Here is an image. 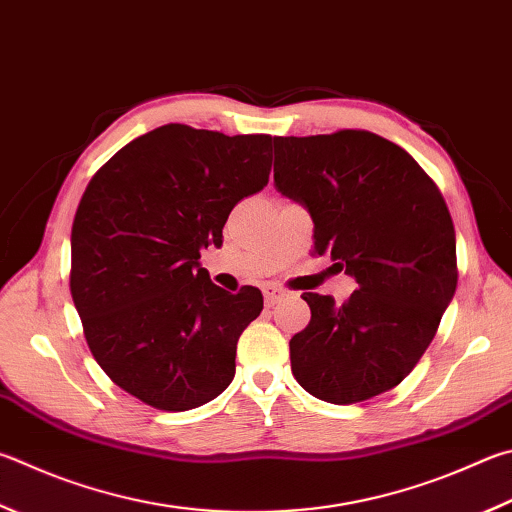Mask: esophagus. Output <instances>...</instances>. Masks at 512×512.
<instances>
[{
	"label": "esophagus",
	"instance_id": "34e87169",
	"mask_svg": "<svg viewBox=\"0 0 512 512\" xmlns=\"http://www.w3.org/2000/svg\"><path fill=\"white\" fill-rule=\"evenodd\" d=\"M284 297H286V291L282 286H277V284L264 286V300H266L268 306H275L277 302H282Z\"/></svg>",
	"mask_w": 512,
	"mask_h": 512
}]
</instances>
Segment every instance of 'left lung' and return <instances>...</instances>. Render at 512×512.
Segmentation results:
<instances>
[{"mask_svg":"<svg viewBox=\"0 0 512 512\" xmlns=\"http://www.w3.org/2000/svg\"><path fill=\"white\" fill-rule=\"evenodd\" d=\"M275 188L309 210L313 253L358 284L342 304L302 295L311 322L288 345L295 380L336 405L396 387L457 291V239L436 183L396 143L340 129L277 136Z\"/></svg>","mask_w":512,"mask_h":512,"instance_id":"left-lung-1","label":"left lung"}]
</instances>
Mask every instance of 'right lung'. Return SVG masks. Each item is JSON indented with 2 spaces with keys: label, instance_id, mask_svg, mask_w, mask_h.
I'll use <instances>...</instances> for the list:
<instances>
[{
  "label": "right lung",
  "instance_id": "right-lung-1",
  "mask_svg": "<svg viewBox=\"0 0 512 512\" xmlns=\"http://www.w3.org/2000/svg\"><path fill=\"white\" fill-rule=\"evenodd\" d=\"M273 136L170 123L89 181L71 228V297L102 371L145 405L185 412L235 378L262 291L228 293L201 268L237 203L264 188Z\"/></svg>",
  "mask_w": 512,
  "mask_h": 512
}]
</instances>
